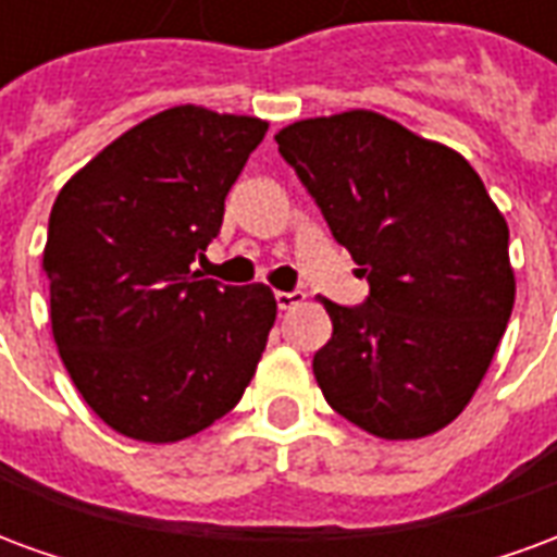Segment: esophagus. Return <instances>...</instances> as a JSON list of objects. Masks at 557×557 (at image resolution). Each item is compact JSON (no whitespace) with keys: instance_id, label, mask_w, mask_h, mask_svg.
Segmentation results:
<instances>
[{"instance_id":"obj_1","label":"esophagus","mask_w":557,"mask_h":557,"mask_svg":"<svg viewBox=\"0 0 557 557\" xmlns=\"http://www.w3.org/2000/svg\"><path fill=\"white\" fill-rule=\"evenodd\" d=\"M274 298H277L280 310H292V307L304 304V298H307V295H304V292H277Z\"/></svg>"}]
</instances>
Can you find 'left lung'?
I'll return each instance as SVG.
<instances>
[{
  "label": "left lung",
  "instance_id": "1",
  "mask_svg": "<svg viewBox=\"0 0 557 557\" xmlns=\"http://www.w3.org/2000/svg\"><path fill=\"white\" fill-rule=\"evenodd\" d=\"M280 154L361 265V307L325 304L313 373L379 438H423L466 409L516 298L507 220L459 151L370 110L283 127Z\"/></svg>",
  "mask_w": 557,
  "mask_h": 557
}]
</instances>
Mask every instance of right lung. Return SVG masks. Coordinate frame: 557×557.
<instances>
[{
	"label": "right lung",
	"instance_id": "right-lung-1",
	"mask_svg": "<svg viewBox=\"0 0 557 557\" xmlns=\"http://www.w3.org/2000/svg\"><path fill=\"white\" fill-rule=\"evenodd\" d=\"M268 122L172 107L91 158L59 190L44 271L74 385L127 438H190L235 409L277 319L265 283L190 271Z\"/></svg>",
	"mask_w": 557,
	"mask_h": 557
}]
</instances>
